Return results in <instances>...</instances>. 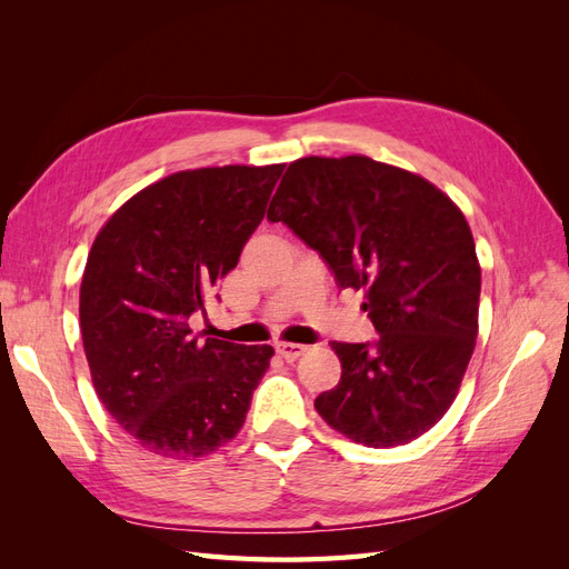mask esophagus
I'll return each mask as SVG.
<instances>
[{
    "label": "esophagus",
    "mask_w": 569,
    "mask_h": 569,
    "mask_svg": "<svg viewBox=\"0 0 569 569\" xmlns=\"http://www.w3.org/2000/svg\"><path fill=\"white\" fill-rule=\"evenodd\" d=\"M274 351H278V353H280V358H284L287 363H295L297 358H301V356L308 351V347H303V343L278 341V343H274Z\"/></svg>",
    "instance_id": "1"
}]
</instances>
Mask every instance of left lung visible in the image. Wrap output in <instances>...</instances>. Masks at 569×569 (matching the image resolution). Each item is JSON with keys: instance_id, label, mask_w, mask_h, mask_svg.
I'll return each instance as SVG.
<instances>
[{"instance_id": "left-lung-1", "label": "left lung", "mask_w": 569, "mask_h": 569, "mask_svg": "<svg viewBox=\"0 0 569 569\" xmlns=\"http://www.w3.org/2000/svg\"><path fill=\"white\" fill-rule=\"evenodd\" d=\"M268 220L316 249L341 289H366L377 337L332 341L341 380L320 418L372 449L425 435L475 351L481 270L468 220L425 178L368 157L289 163Z\"/></svg>"}]
</instances>
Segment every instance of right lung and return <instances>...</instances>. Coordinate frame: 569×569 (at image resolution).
<instances>
[{
  "label": "right lung",
  "mask_w": 569,
  "mask_h": 569,
  "mask_svg": "<svg viewBox=\"0 0 569 569\" xmlns=\"http://www.w3.org/2000/svg\"><path fill=\"white\" fill-rule=\"evenodd\" d=\"M284 166L182 170L137 192L97 234L80 284V332L97 396L161 458H199L247 420L274 353L201 339L211 287L239 263Z\"/></svg>",
  "instance_id": "1"
}]
</instances>
